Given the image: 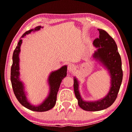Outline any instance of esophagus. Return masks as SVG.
I'll return each instance as SVG.
<instances>
[{
	"mask_svg": "<svg viewBox=\"0 0 132 132\" xmlns=\"http://www.w3.org/2000/svg\"><path fill=\"white\" fill-rule=\"evenodd\" d=\"M75 69V65L73 64H70L68 65V72H70V73H71V72H73L74 70Z\"/></svg>",
	"mask_w": 132,
	"mask_h": 132,
	"instance_id": "1",
	"label": "esophagus"
}]
</instances>
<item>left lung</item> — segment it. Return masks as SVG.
Here are the masks:
<instances>
[{
	"label": "left lung",
	"mask_w": 132,
	"mask_h": 132,
	"mask_svg": "<svg viewBox=\"0 0 132 132\" xmlns=\"http://www.w3.org/2000/svg\"><path fill=\"white\" fill-rule=\"evenodd\" d=\"M99 38L93 41L97 48L93 57L110 76V88L103 98L95 101H86L82 98L79 91V82L74 77V91L78 104L82 109L87 111H98L109 108L116 100L122 80L121 59L114 39L105 30L98 29Z\"/></svg>",
	"instance_id": "left-lung-1"
}]
</instances>
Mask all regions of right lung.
Masks as SVG:
<instances>
[{
    "label": "right lung",
    "instance_id": "obj_1",
    "mask_svg": "<svg viewBox=\"0 0 132 132\" xmlns=\"http://www.w3.org/2000/svg\"><path fill=\"white\" fill-rule=\"evenodd\" d=\"M43 28L41 26H37L33 29L25 32L21 38H24L32 32H37ZM22 39H20L12 55V65L11 69V81L14 94L21 105L27 109L36 112H45L51 109L55 106L56 102L57 94L58 92L61 82L67 76V67L62 66L56 71H52L48 76L47 82L49 87V92L44 101L38 105H34L29 102L27 98L26 92L25 91L24 83L20 79V47L22 44Z\"/></svg>",
    "mask_w": 132,
    "mask_h": 132
}]
</instances>
